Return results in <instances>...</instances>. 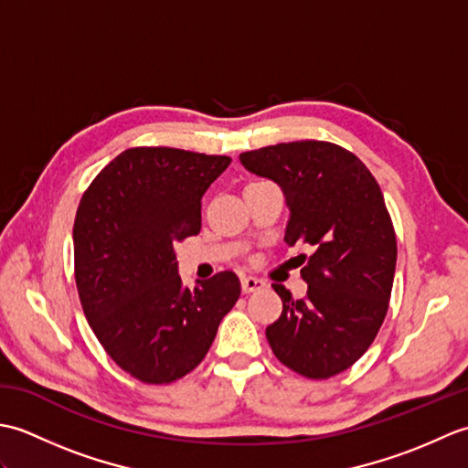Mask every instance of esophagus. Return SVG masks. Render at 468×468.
<instances>
[{
    "mask_svg": "<svg viewBox=\"0 0 468 468\" xmlns=\"http://www.w3.org/2000/svg\"><path fill=\"white\" fill-rule=\"evenodd\" d=\"M265 287V282L263 280H257V277H241V290L243 293H251V292H257V290H263Z\"/></svg>",
    "mask_w": 468,
    "mask_h": 468,
    "instance_id": "esophagus-1",
    "label": "esophagus"
}]
</instances>
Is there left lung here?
<instances>
[{"label":"left lung","mask_w":468,"mask_h":468,"mask_svg":"<svg viewBox=\"0 0 468 468\" xmlns=\"http://www.w3.org/2000/svg\"><path fill=\"white\" fill-rule=\"evenodd\" d=\"M239 161L283 191V241L312 250L302 255L303 300L273 283L283 312L267 325V342L305 378L340 374L370 347L390 302L396 235L380 186L360 158L332 143H282Z\"/></svg>","instance_id":"obj_1"}]
</instances>
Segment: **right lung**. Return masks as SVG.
<instances>
[{
    "label": "right lung",
    "instance_id": "add662e5",
    "mask_svg": "<svg viewBox=\"0 0 468 468\" xmlns=\"http://www.w3.org/2000/svg\"><path fill=\"white\" fill-rule=\"evenodd\" d=\"M229 163L178 148H128L78 207L74 267L86 320L141 382L168 384L195 370L241 295L233 271L188 290L175 253L176 241L201 231V198Z\"/></svg>",
    "mask_w": 468,
    "mask_h": 468
}]
</instances>
